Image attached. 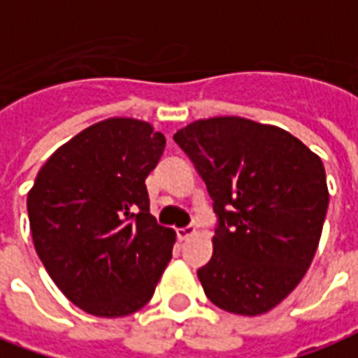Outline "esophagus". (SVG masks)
<instances>
[{
  "instance_id": "34e87169",
  "label": "esophagus",
  "mask_w": 358,
  "mask_h": 358,
  "mask_svg": "<svg viewBox=\"0 0 358 358\" xmlns=\"http://www.w3.org/2000/svg\"><path fill=\"white\" fill-rule=\"evenodd\" d=\"M176 234H178L180 240H187V238H189V236H194V234H196V229H194V227L178 229V231H176Z\"/></svg>"
}]
</instances>
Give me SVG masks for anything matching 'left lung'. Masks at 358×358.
Listing matches in <instances>:
<instances>
[{
    "instance_id": "1",
    "label": "left lung",
    "mask_w": 358,
    "mask_h": 358,
    "mask_svg": "<svg viewBox=\"0 0 358 358\" xmlns=\"http://www.w3.org/2000/svg\"><path fill=\"white\" fill-rule=\"evenodd\" d=\"M213 199V256L197 271L207 299L240 316L283 302L318 250L329 192L318 155L281 127L238 116L174 134Z\"/></svg>"
}]
</instances>
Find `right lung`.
Listing matches in <instances>:
<instances>
[{
    "mask_svg": "<svg viewBox=\"0 0 358 358\" xmlns=\"http://www.w3.org/2000/svg\"><path fill=\"white\" fill-rule=\"evenodd\" d=\"M164 145L149 122L102 120L57 147L29 192L40 262L87 314L141 310L171 262L176 232L149 213L145 186Z\"/></svg>",
    "mask_w": 358,
    "mask_h": 358,
    "instance_id": "right-lung-1",
    "label": "right lung"
}]
</instances>
